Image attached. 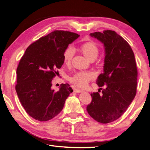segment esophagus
<instances>
[{
	"instance_id": "34e87169",
	"label": "esophagus",
	"mask_w": 150,
	"mask_h": 150,
	"mask_svg": "<svg viewBox=\"0 0 150 150\" xmlns=\"http://www.w3.org/2000/svg\"><path fill=\"white\" fill-rule=\"evenodd\" d=\"M74 92H75V93H81V92H82V90H80V89H78V88H75Z\"/></svg>"
}]
</instances>
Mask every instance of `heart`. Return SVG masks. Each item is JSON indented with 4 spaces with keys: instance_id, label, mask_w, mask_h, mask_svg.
Wrapping results in <instances>:
<instances>
[{
    "instance_id": "obj_1",
    "label": "heart",
    "mask_w": 150,
    "mask_h": 150,
    "mask_svg": "<svg viewBox=\"0 0 150 150\" xmlns=\"http://www.w3.org/2000/svg\"><path fill=\"white\" fill-rule=\"evenodd\" d=\"M81 51L84 55L90 60H94L97 57L99 49L95 42L90 41L83 43L81 46ZM74 55V49L71 46H68L63 53V61L66 64H69ZM95 77V75L92 71H80L75 73L70 77V81L73 84L79 87H85L90 81Z\"/></svg>"
}]
</instances>
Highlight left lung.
<instances>
[{"label": "left lung", "mask_w": 150, "mask_h": 150, "mask_svg": "<svg viewBox=\"0 0 150 150\" xmlns=\"http://www.w3.org/2000/svg\"><path fill=\"white\" fill-rule=\"evenodd\" d=\"M90 36L104 44V72L97 84L100 91L91 93V103L87 106L89 115L97 122L107 124L119 119L128 109L137 93V68L129 44L115 31L104 30Z\"/></svg>", "instance_id": "1"}]
</instances>
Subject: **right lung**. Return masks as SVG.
I'll use <instances>...</instances> for the list:
<instances>
[{"label":"right lung","instance_id":"right-lung-1","mask_svg":"<svg viewBox=\"0 0 150 150\" xmlns=\"http://www.w3.org/2000/svg\"><path fill=\"white\" fill-rule=\"evenodd\" d=\"M80 36L55 30L28 47L17 68L15 90L27 113L39 121L57 116L73 90L62 84L58 91L52 89L53 79L64 64L63 53Z\"/></svg>","mask_w":150,"mask_h":150}]
</instances>
